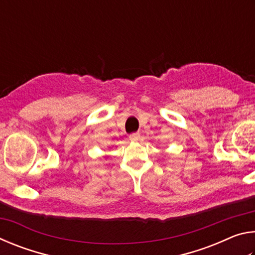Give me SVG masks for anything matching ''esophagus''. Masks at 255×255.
Wrapping results in <instances>:
<instances>
[{
  "mask_svg": "<svg viewBox=\"0 0 255 255\" xmlns=\"http://www.w3.org/2000/svg\"><path fill=\"white\" fill-rule=\"evenodd\" d=\"M139 138H140L139 132H132V133H130V135H129V139H130L131 141L139 140Z\"/></svg>",
  "mask_w": 255,
  "mask_h": 255,
  "instance_id": "obj_1",
  "label": "esophagus"
}]
</instances>
